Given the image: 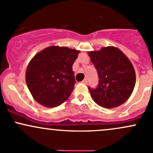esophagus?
Instances as JSON below:
<instances>
[{
    "instance_id": "1",
    "label": "esophagus",
    "mask_w": 153,
    "mask_h": 153,
    "mask_svg": "<svg viewBox=\"0 0 153 153\" xmlns=\"http://www.w3.org/2000/svg\"><path fill=\"white\" fill-rule=\"evenodd\" d=\"M83 83H84L85 85L88 84V80H87L86 78H85V79H84V80H83Z\"/></svg>"
}]
</instances>
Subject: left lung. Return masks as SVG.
I'll use <instances>...</instances> for the list:
<instances>
[{"instance_id":"left-lung-1","label":"left lung","mask_w":153,"mask_h":153,"mask_svg":"<svg viewBox=\"0 0 153 153\" xmlns=\"http://www.w3.org/2000/svg\"><path fill=\"white\" fill-rule=\"evenodd\" d=\"M88 54L99 75L97 88L88 87L94 101L105 108L121 105L130 97L136 83L135 71L130 60L113 46L89 51Z\"/></svg>"}]
</instances>
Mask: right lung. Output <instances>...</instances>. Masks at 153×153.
Here are the masks:
<instances>
[{"label":"right lung","mask_w":153,"mask_h":153,"mask_svg":"<svg viewBox=\"0 0 153 153\" xmlns=\"http://www.w3.org/2000/svg\"><path fill=\"white\" fill-rule=\"evenodd\" d=\"M79 51L49 46L35 55L26 70V83L36 102L47 107L66 101L76 83L73 65Z\"/></svg>","instance_id":"add662e5"}]
</instances>
